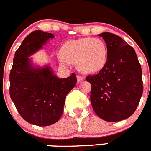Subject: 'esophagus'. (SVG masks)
I'll return each mask as SVG.
<instances>
[{
	"label": "esophagus",
	"instance_id": "34e87169",
	"mask_svg": "<svg viewBox=\"0 0 151 151\" xmlns=\"http://www.w3.org/2000/svg\"><path fill=\"white\" fill-rule=\"evenodd\" d=\"M84 78H85V77L82 76H81V75H77V80H78V82L83 81Z\"/></svg>",
	"mask_w": 151,
	"mask_h": 151
}]
</instances>
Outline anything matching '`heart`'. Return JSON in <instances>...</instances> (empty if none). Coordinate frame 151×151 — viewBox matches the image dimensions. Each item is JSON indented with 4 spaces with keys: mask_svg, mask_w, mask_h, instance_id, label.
Returning a JSON list of instances; mask_svg holds the SVG:
<instances>
[{
    "mask_svg": "<svg viewBox=\"0 0 151 151\" xmlns=\"http://www.w3.org/2000/svg\"><path fill=\"white\" fill-rule=\"evenodd\" d=\"M60 55L66 62L77 63L81 71L96 73L106 65L107 47L101 38H82L66 42Z\"/></svg>",
    "mask_w": 151,
    "mask_h": 151,
    "instance_id": "obj_1",
    "label": "heart"
}]
</instances>
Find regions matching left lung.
Returning a JSON list of instances; mask_svg holds the SVG:
<instances>
[{"mask_svg":"<svg viewBox=\"0 0 151 151\" xmlns=\"http://www.w3.org/2000/svg\"><path fill=\"white\" fill-rule=\"evenodd\" d=\"M107 47V61L99 73L86 77L91 103L100 118L118 122L135 111L143 94L141 64L132 47L115 34L98 35Z\"/></svg>","mask_w":151,"mask_h":151,"instance_id":"obj_1","label":"left lung"}]
</instances>
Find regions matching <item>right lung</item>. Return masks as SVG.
I'll list each match as a JSON object with an SVG mask.
<instances>
[{
  "label": "right lung",
  "mask_w": 151,
  "mask_h": 151,
  "mask_svg": "<svg viewBox=\"0 0 151 151\" xmlns=\"http://www.w3.org/2000/svg\"><path fill=\"white\" fill-rule=\"evenodd\" d=\"M54 35L35 30L26 37L17 49L10 73V96L19 115L38 126H47L59 120L65 100L77 82L74 73L59 78L46 66L35 69L29 57Z\"/></svg>",
  "instance_id": "obj_1"
}]
</instances>
